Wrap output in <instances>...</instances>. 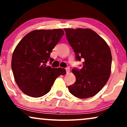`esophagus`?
<instances>
[{"label":"esophagus","mask_w":127,"mask_h":127,"mask_svg":"<svg viewBox=\"0 0 127 127\" xmlns=\"http://www.w3.org/2000/svg\"><path fill=\"white\" fill-rule=\"evenodd\" d=\"M65 70H66L67 73H68L70 72V68L68 67H67L65 68Z\"/></svg>","instance_id":"esophagus-1"}]
</instances>
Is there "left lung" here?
<instances>
[{"mask_svg": "<svg viewBox=\"0 0 127 127\" xmlns=\"http://www.w3.org/2000/svg\"><path fill=\"white\" fill-rule=\"evenodd\" d=\"M64 31L76 60H84L81 69H72L76 82L68 86V90L76 97L90 98L103 88L110 77V48L104 39L90 29H64Z\"/></svg>", "mask_w": 127, "mask_h": 127, "instance_id": "left-lung-1", "label": "left lung"}]
</instances>
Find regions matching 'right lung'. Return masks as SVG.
<instances>
[{
    "instance_id": "1",
    "label": "right lung",
    "mask_w": 127,
    "mask_h": 127,
    "mask_svg": "<svg viewBox=\"0 0 127 127\" xmlns=\"http://www.w3.org/2000/svg\"><path fill=\"white\" fill-rule=\"evenodd\" d=\"M64 32L62 29L35 30L21 39L14 49L11 67L19 88L26 95L40 97L47 94L64 68L48 66L50 54Z\"/></svg>"
}]
</instances>
